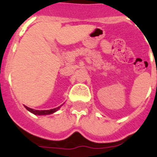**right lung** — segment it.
Wrapping results in <instances>:
<instances>
[{"instance_id": "add662e5", "label": "right lung", "mask_w": 157, "mask_h": 157, "mask_svg": "<svg viewBox=\"0 0 157 157\" xmlns=\"http://www.w3.org/2000/svg\"><path fill=\"white\" fill-rule=\"evenodd\" d=\"M25 108L29 111H30L31 113H34V114H37V115H46V114H51L53 113L56 112L59 109V107L58 108H55V109H49V110H35V109H30V108H28V107H26Z\"/></svg>"}]
</instances>
